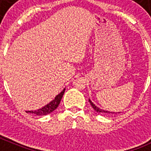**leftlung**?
Instances as JSON below:
<instances>
[{
  "mask_svg": "<svg viewBox=\"0 0 151 151\" xmlns=\"http://www.w3.org/2000/svg\"><path fill=\"white\" fill-rule=\"evenodd\" d=\"M89 102H90V104H91V106H92V107L93 108V109H95L97 112H99V113H103V114H115V112H109V111H107V110H104V109H101V108L98 107V106H96V105L91 101V99H89ZM115 113H117V112H115ZM118 113H121V112H118Z\"/></svg>",
  "mask_w": 151,
  "mask_h": 151,
  "instance_id": "1",
  "label": "left lung"
}]
</instances>
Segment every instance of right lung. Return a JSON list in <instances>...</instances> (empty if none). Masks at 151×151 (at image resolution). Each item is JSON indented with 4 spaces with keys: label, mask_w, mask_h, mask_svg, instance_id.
Wrapping results in <instances>:
<instances>
[{
    "label": "right lung",
    "mask_w": 151,
    "mask_h": 151,
    "mask_svg": "<svg viewBox=\"0 0 151 151\" xmlns=\"http://www.w3.org/2000/svg\"><path fill=\"white\" fill-rule=\"evenodd\" d=\"M65 90H66V88H64L60 93L58 94L52 101H51L49 104L44 106L43 107L40 108L39 109H36V110L26 111V112L27 113H32L33 115H38V116H42V115H46L51 113V112H52L58 106L60 101H61L62 97L63 96V93L65 92Z\"/></svg>",
    "instance_id": "right-lung-1"
}]
</instances>
